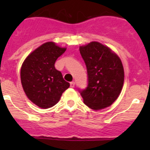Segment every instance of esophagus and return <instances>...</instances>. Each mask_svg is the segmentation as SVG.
Instances as JSON below:
<instances>
[{"label":"esophagus","mask_w":150,"mask_h":150,"mask_svg":"<svg viewBox=\"0 0 150 150\" xmlns=\"http://www.w3.org/2000/svg\"><path fill=\"white\" fill-rule=\"evenodd\" d=\"M70 86H71V88H74V86H75V83H74V82H71V83H70Z\"/></svg>","instance_id":"esophagus-1"}]
</instances>
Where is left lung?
I'll use <instances>...</instances> for the list:
<instances>
[{"instance_id":"obj_1","label":"left lung","mask_w":150,"mask_h":150,"mask_svg":"<svg viewBox=\"0 0 150 150\" xmlns=\"http://www.w3.org/2000/svg\"><path fill=\"white\" fill-rule=\"evenodd\" d=\"M79 52L88 74V86L79 90L84 104L94 110L109 107L121 93L124 83L120 57L98 42L80 46Z\"/></svg>"}]
</instances>
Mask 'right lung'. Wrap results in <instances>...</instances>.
<instances>
[{
  "mask_svg": "<svg viewBox=\"0 0 150 150\" xmlns=\"http://www.w3.org/2000/svg\"><path fill=\"white\" fill-rule=\"evenodd\" d=\"M65 51L66 48L47 42L33 51L22 64L21 82L24 91L29 100L39 107L47 109L53 107L70 86L55 67V61Z\"/></svg>",
  "mask_w": 150,
  "mask_h": 150,
  "instance_id": "add662e5",
  "label": "right lung"
}]
</instances>
